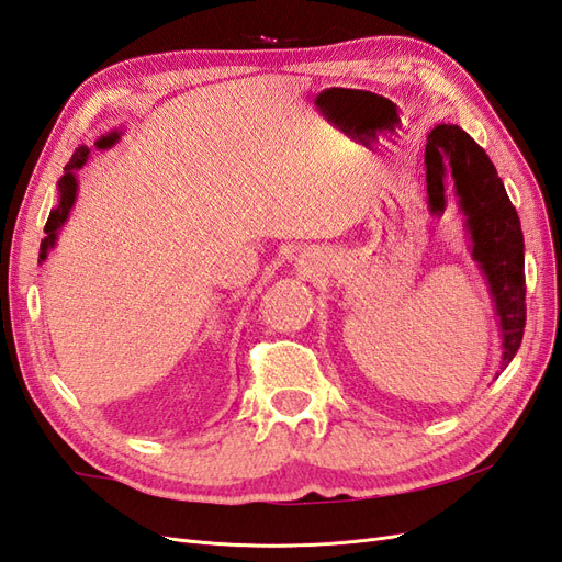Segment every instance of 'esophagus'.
Wrapping results in <instances>:
<instances>
[{
	"label": "esophagus",
	"instance_id": "34e87169",
	"mask_svg": "<svg viewBox=\"0 0 562 562\" xmlns=\"http://www.w3.org/2000/svg\"><path fill=\"white\" fill-rule=\"evenodd\" d=\"M304 269H307V267H304Z\"/></svg>",
	"mask_w": 562,
	"mask_h": 562
}]
</instances>
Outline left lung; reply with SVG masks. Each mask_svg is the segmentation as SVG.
<instances>
[{"label":"left lung","mask_w":562,"mask_h":562,"mask_svg":"<svg viewBox=\"0 0 562 562\" xmlns=\"http://www.w3.org/2000/svg\"><path fill=\"white\" fill-rule=\"evenodd\" d=\"M427 194L443 215L448 182L464 213L471 255L485 274L502 330V366L514 361L525 328V244L520 220L485 149L454 124H438L427 138Z\"/></svg>","instance_id":"left-lung-1"}]
</instances>
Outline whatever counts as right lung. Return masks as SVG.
<instances>
[{
    "mask_svg": "<svg viewBox=\"0 0 562 562\" xmlns=\"http://www.w3.org/2000/svg\"><path fill=\"white\" fill-rule=\"evenodd\" d=\"M119 133H122V131H112V133L103 135V138H100V140L95 143V147H98V149L112 147V145L119 140ZM89 151H91L89 147H77L72 159L67 161V166H65L63 178L58 180L60 201H58V206H56L54 211H50V215H48V220H46V227H44L46 236H44L42 246H40V262H44L48 250L56 246L58 229L65 225L67 215H70V211H72V203H75V199H77V171H79V168H81L83 164H87Z\"/></svg>",
    "mask_w": 562,
    "mask_h": 562,
    "instance_id": "1",
    "label": "right lung"
}]
</instances>
